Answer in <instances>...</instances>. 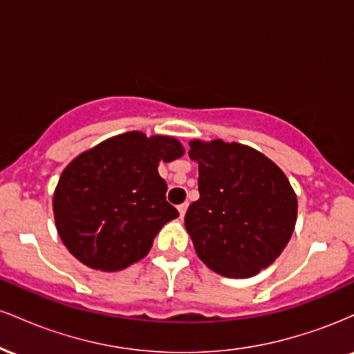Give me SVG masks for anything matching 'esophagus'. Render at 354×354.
<instances>
[{"label": "esophagus", "instance_id": "esophagus-1", "mask_svg": "<svg viewBox=\"0 0 354 354\" xmlns=\"http://www.w3.org/2000/svg\"><path fill=\"white\" fill-rule=\"evenodd\" d=\"M186 209H188V203H183V205L178 206V211H180V216L181 218L186 214Z\"/></svg>", "mask_w": 354, "mask_h": 354}]
</instances>
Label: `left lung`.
I'll use <instances>...</instances> for the list:
<instances>
[{
	"instance_id": "8db88e82",
	"label": "left lung",
	"mask_w": 354,
	"mask_h": 354,
	"mask_svg": "<svg viewBox=\"0 0 354 354\" xmlns=\"http://www.w3.org/2000/svg\"><path fill=\"white\" fill-rule=\"evenodd\" d=\"M198 161L200 200L185 225L209 270L226 278H250L281 254L295 230L298 201L273 161L250 146L191 141Z\"/></svg>"
}]
</instances>
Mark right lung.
Listing matches in <instances>:
<instances>
[{"label":"right lung","instance_id":"obj_1","mask_svg":"<svg viewBox=\"0 0 354 354\" xmlns=\"http://www.w3.org/2000/svg\"><path fill=\"white\" fill-rule=\"evenodd\" d=\"M183 153L174 138L129 131L73 160L53 198L56 228L70 253L101 271L145 258L158 231L178 216L158 165Z\"/></svg>","mask_w":354,"mask_h":354}]
</instances>
